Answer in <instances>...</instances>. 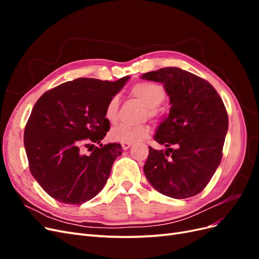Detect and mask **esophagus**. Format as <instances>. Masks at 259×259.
I'll return each instance as SVG.
<instances>
[{
    "mask_svg": "<svg viewBox=\"0 0 259 259\" xmlns=\"http://www.w3.org/2000/svg\"><path fill=\"white\" fill-rule=\"evenodd\" d=\"M121 145H122V148L124 149V150H127V149L132 146L131 143H122Z\"/></svg>",
    "mask_w": 259,
    "mask_h": 259,
    "instance_id": "1",
    "label": "esophagus"
}]
</instances>
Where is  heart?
Wrapping results in <instances>:
<instances>
[{
  "instance_id": "obj_1",
  "label": "heart",
  "mask_w": 259,
  "mask_h": 259,
  "mask_svg": "<svg viewBox=\"0 0 259 259\" xmlns=\"http://www.w3.org/2000/svg\"><path fill=\"white\" fill-rule=\"evenodd\" d=\"M133 97L138 99L145 107H147V114L150 117L161 116L159 106L165 99V92L159 84L151 82H140L134 85L131 90ZM117 109H119V97L113 96L108 101L105 109V117L109 123H115L117 119ZM151 134V127L147 124L130 126V125H119L110 132V138L119 143H136L147 138Z\"/></svg>"
}]
</instances>
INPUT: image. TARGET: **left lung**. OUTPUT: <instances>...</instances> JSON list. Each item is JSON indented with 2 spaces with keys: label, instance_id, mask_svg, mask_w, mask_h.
I'll return each instance as SVG.
<instances>
[{
  "label": "left lung",
  "instance_id": "obj_1",
  "mask_svg": "<svg viewBox=\"0 0 259 259\" xmlns=\"http://www.w3.org/2000/svg\"><path fill=\"white\" fill-rule=\"evenodd\" d=\"M142 79L162 83L171 105L154 135L156 143L167 148L149 147L145 175L169 198L193 197L206 187L222 161L228 131L225 105L207 81L180 68H161Z\"/></svg>",
  "mask_w": 259,
  "mask_h": 259
}]
</instances>
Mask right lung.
<instances>
[{
	"label": "right lung",
	"instance_id": "add662e5",
	"mask_svg": "<svg viewBox=\"0 0 259 259\" xmlns=\"http://www.w3.org/2000/svg\"><path fill=\"white\" fill-rule=\"evenodd\" d=\"M128 79L79 77L44 93L35 103L23 143L31 174L55 200L81 205L103 190L122 147L93 144L110 128L106 106ZM84 146L89 155L82 153Z\"/></svg>",
	"mask_w": 259,
	"mask_h": 259
}]
</instances>
